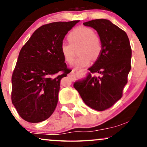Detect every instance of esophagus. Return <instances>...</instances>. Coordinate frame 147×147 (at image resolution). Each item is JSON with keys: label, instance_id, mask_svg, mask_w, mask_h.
Wrapping results in <instances>:
<instances>
[{"label": "esophagus", "instance_id": "34e87169", "mask_svg": "<svg viewBox=\"0 0 147 147\" xmlns=\"http://www.w3.org/2000/svg\"><path fill=\"white\" fill-rule=\"evenodd\" d=\"M87 70V68H85V69H83V70ZM68 76H69V77L71 78V79L72 80V81H74V80L76 79V75H75V73L74 72H72L71 73H70L69 75H68Z\"/></svg>", "mask_w": 147, "mask_h": 147}]
</instances>
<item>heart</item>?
I'll list each match as a JSON object with an SVG mask.
<instances>
[{
	"instance_id": "heart-1",
	"label": "heart",
	"mask_w": 147,
	"mask_h": 147,
	"mask_svg": "<svg viewBox=\"0 0 147 147\" xmlns=\"http://www.w3.org/2000/svg\"><path fill=\"white\" fill-rule=\"evenodd\" d=\"M68 40L69 43H62L60 53L66 62L72 63L75 57V48L79 46L78 53L81 56L74 62L77 68L87 66L91 62V58L95 60L100 55V40L91 28L85 26L76 27L68 34Z\"/></svg>"
}]
</instances>
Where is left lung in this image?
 Listing matches in <instances>:
<instances>
[{
	"label": "left lung",
	"mask_w": 147,
	"mask_h": 147,
	"mask_svg": "<svg viewBox=\"0 0 147 147\" xmlns=\"http://www.w3.org/2000/svg\"><path fill=\"white\" fill-rule=\"evenodd\" d=\"M97 31L101 44L100 55L88 68L86 77L76 81L74 87L88 106L103 111L122 96L131 68L132 50L126 33L109 20L99 19L83 23Z\"/></svg>",
	"instance_id": "obj_1"
}]
</instances>
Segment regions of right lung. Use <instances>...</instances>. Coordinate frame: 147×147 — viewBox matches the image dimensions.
Returning <instances> with one entry per match:
<instances>
[{
	"instance_id": "right-lung-1",
	"label": "right lung",
	"mask_w": 147,
	"mask_h": 147,
	"mask_svg": "<svg viewBox=\"0 0 147 147\" xmlns=\"http://www.w3.org/2000/svg\"><path fill=\"white\" fill-rule=\"evenodd\" d=\"M79 21L54 22L34 31L19 52L12 76V103L23 120H46L55 110L60 80L69 70L60 53L67 33ZM63 73L51 77L58 71Z\"/></svg>"
}]
</instances>
